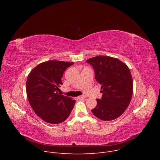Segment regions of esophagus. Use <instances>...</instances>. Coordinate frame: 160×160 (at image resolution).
<instances>
[{
    "label": "esophagus",
    "instance_id": "esophagus-1",
    "mask_svg": "<svg viewBox=\"0 0 160 160\" xmlns=\"http://www.w3.org/2000/svg\"><path fill=\"white\" fill-rule=\"evenodd\" d=\"M78 98H79V99H85V96H78Z\"/></svg>",
    "mask_w": 160,
    "mask_h": 160
}]
</instances>
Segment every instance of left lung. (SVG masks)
Returning a JSON list of instances; mask_svg holds the SVG:
<instances>
[{
  "mask_svg": "<svg viewBox=\"0 0 160 160\" xmlns=\"http://www.w3.org/2000/svg\"><path fill=\"white\" fill-rule=\"evenodd\" d=\"M92 66L95 78L102 86L101 99L92 110L98 118L104 121L120 117L128 108L133 94V80L128 67L117 58L99 56L86 61Z\"/></svg>",
  "mask_w": 160,
  "mask_h": 160,
  "instance_id": "8db88e82",
  "label": "left lung"
}]
</instances>
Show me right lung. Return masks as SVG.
<instances>
[{
    "instance_id": "obj_1",
    "label": "right lung",
    "mask_w": 160,
    "mask_h": 160,
    "mask_svg": "<svg viewBox=\"0 0 160 160\" xmlns=\"http://www.w3.org/2000/svg\"><path fill=\"white\" fill-rule=\"evenodd\" d=\"M74 62L51 60L38 64L29 73L27 94L36 115L51 124L63 122L70 116L75 100L60 95L61 78L67 68Z\"/></svg>"
}]
</instances>
